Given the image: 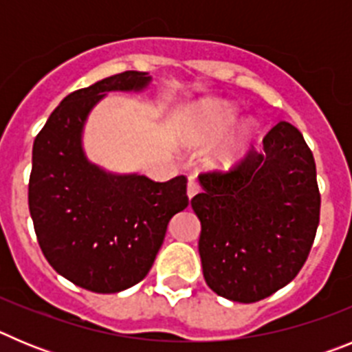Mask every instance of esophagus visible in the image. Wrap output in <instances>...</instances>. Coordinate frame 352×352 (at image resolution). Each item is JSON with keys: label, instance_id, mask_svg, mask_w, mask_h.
Masks as SVG:
<instances>
[{"label": "esophagus", "instance_id": "34e87169", "mask_svg": "<svg viewBox=\"0 0 352 352\" xmlns=\"http://www.w3.org/2000/svg\"><path fill=\"white\" fill-rule=\"evenodd\" d=\"M197 194H199V183L195 182V179H188V185H186V195H188V199H192Z\"/></svg>", "mask_w": 352, "mask_h": 352}]
</instances>
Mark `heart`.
<instances>
[{
    "label": "heart",
    "instance_id": "heart-1",
    "mask_svg": "<svg viewBox=\"0 0 352 352\" xmlns=\"http://www.w3.org/2000/svg\"><path fill=\"white\" fill-rule=\"evenodd\" d=\"M236 116L238 114H236L234 107H231V105L220 104V102L204 104L203 107L197 109L194 125H192L190 132L186 133L185 141L188 144H204L211 139L219 138L220 133L226 132L234 123ZM214 160L222 167L234 166L238 162V146L222 149Z\"/></svg>",
    "mask_w": 352,
    "mask_h": 352
}]
</instances>
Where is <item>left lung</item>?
<instances>
[{"instance_id":"8db88e82","label":"left lung","mask_w":352,"mask_h":352,"mask_svg":"<svg viewBox=\"0 0 352 352\" xmlns=\"http://www.w3.org/2000/svg\"><path fill=\"white\" fill-rule=\"evenodd\" d=\"M199 179L204 190L190 204L211 291L256 303L287 285L309 257L321 213L316 162L300 130L280 121L261 151Z\"/></svg>"}]
</instances>
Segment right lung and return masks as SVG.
<instances>
[{
	"label": "right lung",
	"instance_id": "right-lung-1",
	"mask_svg": "<svg viewBox=\"0 0 352 352\" xmlns=\"http://www.w3.org/2000/svg\"><path fill=\"white\" fill-rule=\"evenodd\" d=\"M149 77L126 70L65 96L33 142L28 204L52 268L93 292H120L148 275L167 223L188 206L186 178L158 183L113 176L80 148L84 120L107 91L142 89Z\"/></svg>",
	"mask_w": 352,
	"mask_h": 352
}]
</instances>
